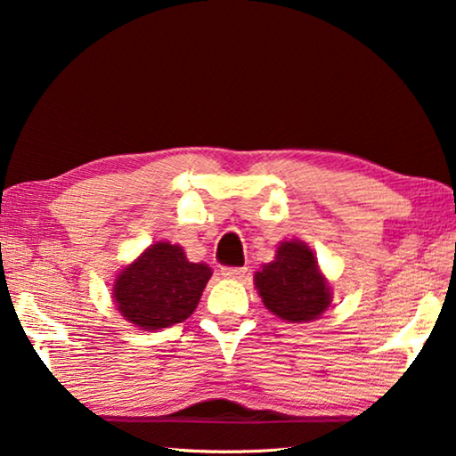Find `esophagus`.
I'll list each match as a JSON object with an SVG mask.
<instances>
[{
	"mask_svg": "<svg viewBox=\"0 0 456 456\" xmlns=\"http://www.w3.org/2000/svg\"><path fill=\"white\" fill-rule=\"evenodd\" d=\"M221 275L227 280H243L247 275V267H221Z\"/></svg>",
	"mask_w": 456,
	"mask_h": 456,
	"instance_id": "1",
	"label": "esophagus"
}]
</instances>
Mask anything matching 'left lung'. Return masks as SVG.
<instances>
[{"label": "left lung", "mask_w": 456, "mask_h": 456, "mask_svg": "<svg viewBox=\"0 0 456 456\" xmlns=\"http://www.w3.org/2000/svg\"><path fill=\"white\" fill-rule=\"evenodd\" d=\"M256 288L264 305L285 322H312L328 310L331 289L314 251L291 239L277 247L275 259L256 272Z\"/></svg>", "instance_id": "8db88e82"}]
</instances>
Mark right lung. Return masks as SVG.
Masks as SVG:
<instances>
[{
  "instance_id": "obj_1",
  "label": "right lung",
  "mask_w": 456,
  "mask_h": 456,
  "mask_svg": "<svg viewBox=\"0 0 456 456\" xmlns=\"http://www.w3.org/2000/svg\"><path fill=\"white\" fill-rule=\"evenodd\" d=\"M211 273L207 264L189 261L181 245L159 241L122 269L112 297L120 315L136 328H168L195 312Z\"/></svg>"
}]
</instances>
